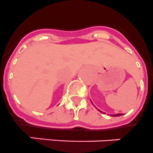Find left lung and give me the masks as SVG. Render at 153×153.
<instances>
[{
  "label": "left lung",
  "mask_w": 153,
  "mask_h": 153,
  "mask_svg": "<svg viewBox=\"0 0 153 153\" xmlns=\"http://www.w3.org/2000/svg\"><path fill=\"white\" fill-rule=\"evenodd\" d=\"M120 115H122L121 114H114L113 116L114 117H117V116H120Z\"/></svg>",
  "instance_id": "left-lung-1"
}]
</instances>
